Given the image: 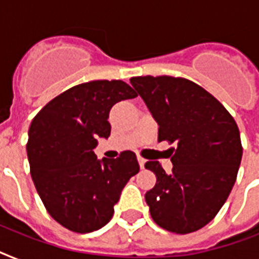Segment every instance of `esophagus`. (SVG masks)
<instances>
[{
    "mask_svg": "<svg viewBox=\"0 0 259 259\" xmlns=\"http://www.w3.org/2000/svg\"><path fill=\"white\" fill-rule=\"evenodd\" d=\"M145 162L146 160L145 158H142V157H138V164H140V166H141V169L145 166Z\"/></svg>",
    "mask_w": 259,
    "mask_h": 259,
    "instance_id": "1",
    "label": "esophagus"
}]
</instances>
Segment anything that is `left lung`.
<instances>
[{"label": "left lung", "mask_w": 259, "mask_h": 259, "mask_svg": "<svg viewBox=\"0 0 259 259\" xmlns=\"http://www.w3.org/2000/svg\"><path fill=\"white\" fill-rule=\"evenodd\" d=\"M132 86L158 123V141L170 148L172 173L158 161L146 169L157 181L145 193L160 227L193 233L212 221L237 180L242 160L241 134L225 106L196 83L173 76H136Z\"/></svg>", "instance_id": "obj_1"}]
</instances>
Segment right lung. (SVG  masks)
<instances>
[{
    "label": "right lung",
    "instance_id": "1",
    "mask_svg": "<svg viewBox=\"0 0 259 259\" xmlns=\"http://www.w3.org/2000/svg\"><path fill=\"white\" fill-rule=\"evenodd\" d=\"M137 94L122 80H93L68 89L42 107L28 132L30 176L47 211L63 227L86 234L113 218L126 183L140 170L126 150L98 160L97 138H107L110 110Z\"/></svg>",
    "mask_w": 259,
    "mask_h": 259
}]
</instances>
